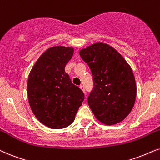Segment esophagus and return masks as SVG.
Here are the masks:
<instances>
[{"label":"esophagus","mask_w":160,"mask_h":160,"mask_svg":"<svg viewBox=\"0 0 160 160\" xmlns=\"http://www.w3.org/2000/svg\"><path fill=\"white\" fill-rule=\"evenodd\" d=\"M79 88H81V90H82L83 92H85V89H84V85H80V87Z\"/></svg>","instance_id":"obj_1"}]
</instances>
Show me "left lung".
Here are the masks:
<instances>
[{
  "label": "left lung",
  "instance_id": "obj_1",
  "mask_svg": "<svg viewBox=\"0 0 160 160\" xmlns=\"http://www.w3.org/2000/svg\"><path fill=\"white\" fill-rule=\"evenodd\" d=\"M93 76L88 104L95 117L106 125L121 122L135 102L134 76L124 58L110 45L95 43L79 52Z\"/></svg>",
  "mask_w": 160,
  "mask_h": 160
}]
</instances>
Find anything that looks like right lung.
<instances>
[{
	"label": "right lung",
	"mask_w": 160,
	"mask_h": 160,
	"mask_svg": "<svg viewBox=\"0 0 160 160\" xmlns=\"http://www.w3.org/2000/svg\"><path fill=\"white\" fill-rule=\"evenodd\" d=\"M73 54L70 47L50 48L37 59L28 78V98L36 118L51 128L70 126L84 95L65 71Z\"/></svg>",
	"instance_id": "1"
}]
</instances>
